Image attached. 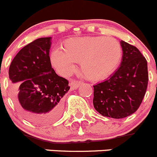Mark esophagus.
<instances>
[{"label": "esophagus", "mask_w": 157, "mask_h": 157, "mask_svg": "<svg viewBox=\"0 0 157 157\" xmlns=\"http://www.w3.org/2000/svg\"><path fill=\"white\" fill-rule=\"evenodd\" d=\"M80 85H81V82H78V81H72L70 83L71 88H72V89L73 90L77 89V88L80 86Z\"/></svg>", "instance_id": "esophagus-1"}]
</instances>
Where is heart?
I'll return each instance as SVG.
<instances>
[{
  "mask_svg": "<svg viewBox=\"0 0 157 157\" xmlns=\"http://www.w3.org/2000/svg\"><path fill=\"white\" fill-rule=\"evenodd\" d=\"M63 49H55L51 53L54 67L69 74L75 69V63H80L82 73L91 80H101L111 75L121 61V46L111 37L71 38L64 42Z\"/></svg>",
  "mask_w": 157,
  "mask_h": 157,
  "instance_id": "1",
  "label": "heart"
}]
</instances>
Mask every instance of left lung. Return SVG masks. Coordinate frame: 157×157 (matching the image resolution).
<instances>
[{
  "instance_id": "left-lung-1",
  "label": "left lung",
  "mask_w": 157,
  "mask_h": 157,
  "mask_svg": "<svg viewBox=\"0 0 157 157\" xmlns=\"http://www.w3.org/2000/svg\"><path fill=\"white\" fill-rule=\"evenodd\" d=\"M122 59L112 75L94 88L93 105L102 116L120 119L133 114L140 105L148 84L147 62L139 49L120 42Z\"/></svg>"
}]
</instances>
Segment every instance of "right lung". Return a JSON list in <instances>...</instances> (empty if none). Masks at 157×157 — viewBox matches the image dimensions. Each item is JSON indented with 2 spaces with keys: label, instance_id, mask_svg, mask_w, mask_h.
Masks as SVG:
<instances>
[{
  "label": "right lung",
  "instance_id": "obj_1",
  "mask_svg": "<svg viewBox=\"0 0 157 157\" xmlns=\"http://www.w3.org/2000/svg\"><path fill=\"white\" fill-rule=\"evenodd\" d=\"M52 37L33 41L19 51L9 69L14 102L25 118L38 124L57 120L63 98L70 87L52 68L49 58Z\"/></svg>",
  "mask_w": 157,
  "mask_h": 157
}]
</instances>
